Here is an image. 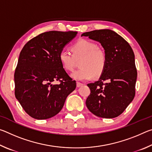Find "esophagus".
Masks as SVG:
<instances>
[{
    "label": "esophagus",
    "instance_id": "34e87169",
    "mask_svg": "<svg viewBox=\"0 0 152 152\" xmlns=\"http://www.w3.org/2000/svg\"><path fill=\"white\" fill-rule=\"evenodd\" d=\"M82 86H83V84L80 83V82H77L76 83V86L78 87V88H79V87H81Z\"/></svg>",
    "mask_w": 152,
    "mask_h": 152
}]
</instances>
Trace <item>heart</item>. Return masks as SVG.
<instances>
[{"label": "heart", "instance_id": "b5f03b06", "mask_svg": "<svg viewBox=\"0 0 152 152\" xmlns=\"http://www.w3.org/2000/svg\"><path fill=\"white\" fill-rule=\"evenodd\" d=\"M72 53L63 49L59 53V60L67 72H72L80 61V68L72 74V78L84 81L103 73L107 65L106 54L96 43L80 39L72 45Z\"/></svg>", "mask_w": 152, "mask_h": 152}]
</instances>
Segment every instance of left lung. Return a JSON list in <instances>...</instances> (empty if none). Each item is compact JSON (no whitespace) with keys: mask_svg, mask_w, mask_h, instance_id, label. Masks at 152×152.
<instances>
[{"mask_svg":"<svg viewBox=\"0 0 152 152\" xmlns=\"http://www.w3.org/2000/svg\"><path fill=\"white\" fill-rule=\"evenodd\" d=\"M101 43L107 57V65L99 80L87 84L91 94L86 101L92 113L102 118L120 115L134 99L137 69L132 47L121 36L110 29L82 33Z\"/></svg>","mask_w":152,"mask_h":152,"instance_id":"obj_1","label":"left lung"}]
</instances>
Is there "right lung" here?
I'll list each match as a JSON object with an SVG mask.
<instances>
[{
  "instance_id": "right-lung-1",
  "label": "right lung",
  "mask_w": 152,
  "mask_h": 152,
  "mask_svg": "<svg viewBox=\"0 0 152 152\" xmlns=\"http://www.w3.org/2000/svg\"><path fill=\"white\" fill-rule=\"evenodd\" d=\"M77 33L57 31L41 33L20 51L14 75L15 94L25 111L34 119L55 116L75 90L76 81L63 68L59 53ZM56 80L61 83L53 85Z\"/></svg>"
}]
</instances>
